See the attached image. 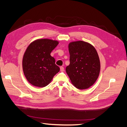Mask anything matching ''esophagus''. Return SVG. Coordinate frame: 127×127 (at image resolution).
<instances>
[{
  "mask_svg": "<svg viewBox=\"0 0 127 127\" xmlns=\"http://www.w3.org/2000/svg\"><path fill=\"white\" fill-rule=\"evenodd\" d=\"M60 71H64V68L63 67H62V66H61L60 67Z\"/></svg>",
  "mask_w": 127,
  "mask_h": 127,
  "instance_id": "obj_1",
  "label": "esophagus"
}]
</instances>
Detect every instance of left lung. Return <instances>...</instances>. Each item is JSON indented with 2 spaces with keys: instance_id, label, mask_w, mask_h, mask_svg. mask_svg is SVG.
I'll return each mask as SVG.
<instances>
[{
  "instance_id": "1",
  "label": "left lung",
  "mask_w": 127,
  "mask_h": 127,
  "mask_svg": "<svg viewBox=\"0 0 127 127\" xmlns=\"http://www.w3.org/2000/svg\"><path fill=\"white\" fill-rule=\"evenodd\" d=\"M70 64L66 71L71 83L79 90H85L96 81L100 72V61L93 45L86 42H71L68 45Z\"/></svg>"
}]
</instances>
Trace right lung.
<instances>
[{"instance_id":"obj_1","label":"right lung","mask_w":127,"mask_h":127,"mask_svg":"<svg viewBox=\"0 0 127 127\" xmlns=\"http://www.w3.org/2000/svg\"><path fill=\"white\" fill-rule=\"evenodd\" d=\"M59 42L49 39L34 40L26 49L22 60L24 74L32 85L43 87L50 83L60 70L51 56V51Z\"/></svg>"}]
</instances>
